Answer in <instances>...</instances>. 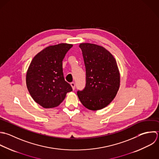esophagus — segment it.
I'll list each match as a JSON object with an SVG mask.
<instances>
[{
	"label": "esophagus",
	"instance_id": "1",
	"mask_svg": "<svg viewBox=\"0 0 159 159\" xmlns=\"http://www.w3.org/2000/svg\"><path fill=\"white\" fill-rule=\"evenodd\" d=\"M70 85H71L72 89H73V90H75V83H74V82H71V83H70Z\"/></svg>",
	"mask_w": 159,
	"mask_h": 159
}]
</instances>
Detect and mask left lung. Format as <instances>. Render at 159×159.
<instances>
[{
	"mask_svg": "<svg viewBox=\"0 0 159 159\" xmlns=\"http://www.w3.org/2000/svg\"><path fill=\"white\" fill-rule=\"evenodd\" d=\"M86 71L85 88L77 96L87 108L101 110L115 98L120 88V75L113 55L102 46L81 43L79 45Z\"/></svg>",
	"mask_w": 159,
	"mask_h": 159,
	"instance_id": "1",
	"label": "left lung"
}]
</instances>
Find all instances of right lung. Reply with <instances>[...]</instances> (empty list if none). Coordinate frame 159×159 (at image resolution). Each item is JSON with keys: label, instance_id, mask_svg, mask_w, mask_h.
<instances>
[{"label": "right lung", "instance_id": "right-lung-1", "mask_svg": "<svg viewBox=\"0 0 159 159\" xmlns=\"http://www.w3.org/2000/svg\"><path fill=\"white\" fill-rule=\"evenodd\" d=\"M72 44L49 46L31 61L26 76L28 92L35 102L45 108L57 107L72 90L64 77L62 61Z\"/></svg>", "mask_w": 159, "mask_h": 159}]
</instances>
